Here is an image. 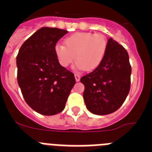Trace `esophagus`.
<instances>
[{
  "label": "esophagus",
  "instance_id": "34e87169",
  "mask_svg": "<svg viewBox=\"0 0 152 152\" xmlns=\"http://www.w3.org/2000/svg\"><path fill=\"white\" fill-rule=\"evenodd\" d=\"M75 80H76L77 82H78L80 79V75H79V74H75Z\"/></svg>",
  "mask_w": 152,
  "mask_h": 152
}]
</instances>
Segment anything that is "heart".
<instances>
[{
	"label": "heart",
	"mask_w": 152,
	"mask_h": 152,
	"mask_svg": "<svg viewBox=\"0 0 152 152\" xmlns=\"http://www.w3.org/2000/svg\"><path fill=\"white\" fill-rule=\"evenodd\" d=\"M64 45L55 46V53L61 66H68L76 58L75 66L88 72L101 64L107 49L105 36L99 33H74L64 39Z\"/></svg>",
	"instance_id": "1"
}]
</instances>
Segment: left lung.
<instances>
[{
    "instance_id": "left-lung-1",
    "label": "left lung",
    "mask_w": 152,
    "mask_h": 152,
    "mask_svg": "<svg viewBox=\"0 0 152 152\" xmlns=\"http://www.w3.org/2000/svg\"><path fill=\"white\" fill-rule=\"evenodd\" d=\"M131 72L127 51L110 38L101 64L80 78L88 110L96 115H107L117 110L129 92Z\"/></svg>"
}]
</instances>
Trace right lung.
I'll list each match as a JSON object with an SVG mask.
<instances>
[{
    "mask_svg": "<svg viewBox=\"0 0 152 152\" xmlns=\"http://www.w3.org/2000/svg\"><path fill=\"white\" fill-rule=\"evenodd\" d=\"M68 31L42 27L24 42L17 56V82L25 101L42 115L61 112L75 84V75L59 64L57 42Z\"/></svg>",
    "mask_w": 152,
    "mask_h": 152,
    "instance_id": "obj_1",
    "label": "right lung"
}]
</instances>
